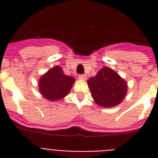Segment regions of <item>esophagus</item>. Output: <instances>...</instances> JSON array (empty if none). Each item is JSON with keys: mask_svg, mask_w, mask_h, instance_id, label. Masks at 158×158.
<instances>
[{"mask_svg": "<svg viewBox=\"0 0 158 158\" xmlns=\"http://www.w3.org/2000/svg\"><path fill=\"white\" fill-rule=\"evenodd\" d=\"M79 78L80 79H82V80H85L87 79V75L86 74H79Z\"/></svg>", "mask_w": 158, "mask_h": 158, "instance_id": "obj_1", "label": "esophagus"}]
</instances>
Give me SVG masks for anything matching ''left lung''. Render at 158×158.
Returning a JSON list of instances; mask_svg holds the SVG:
<instances>
[{
    "label": "left lung",
    "mask_w": 158,
    "mask_h": 158,
    "mask_svg": "<svg viewBox=\"0 0 158 158\" xmlns=\"http://www.w3.org/2000/svg\"><path fill=\"white\" fill-rule=\"evenodd\" d=\"M92 96L97 104L103 107H111L120 104L127 92V84L108 67H103L88 81Z\"/></svg>",
    "instance_id": "obj_1"
}]
</instances>
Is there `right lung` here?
<instances>
[{"label": "right lung", "instance_id": "obj_1", "mask_svg": "<svg viewBox=\"0 0 158 158\" xmlns=\"http://www.w3.org/2000/svg\"><path fill=\"white\" fill-rule=\"evenodd\" d=\"M74 83L73 77L65 75L60 66H55L41 77L38 84L42 95L50 101H56L66 96Z\"/></svg>", "mask_w": 158, "mask_h": 158}]
</instances>
